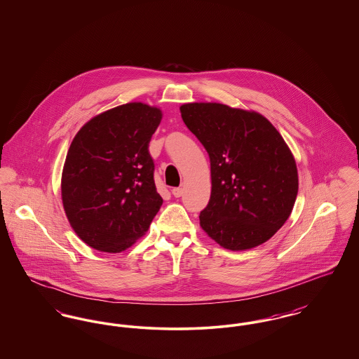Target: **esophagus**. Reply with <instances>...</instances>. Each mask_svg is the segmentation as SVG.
Returning <instances> with one entry per match:
<instances>
[{"mask_svg":"<svg viewBox=\"0 0 359 359\" xmlns=\"http://www.w3.org/2000/svg\"><path fill=\"white\" fill-rule=\"evenodd\" d=\"M172 195H173L175 198H180V196L183 195V188H173V189H172Z\"/></svg>","mask_w":359,"mask_h":359,"instance_id":"34e87169","label":"esophagus"}]
</instances>
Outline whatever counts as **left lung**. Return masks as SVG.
<instances>
[{
    "label": "left lung",
    "instance_id": "obj_1",
    "mask_svg": "<svg viewBox=\"0 0 359 359\" xmlns=\"http://www.w3.org/2000/svg\"><path fill=\"white\" fill-rule=\"evenodd\" d=\"M180 113L210 157L211 196L199 215L205 234L229 250L272 238L299 191L294 157L278 130L257 111L223 103H184Z\"/></svg>",
    "mask_w": 359,
    "mask_h": 359
}]
</instances>
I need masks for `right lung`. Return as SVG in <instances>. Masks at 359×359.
Listing matches in <instances>:
<instances>
[{"mask_svg": "<svg viewBox=\"0 0 359 359\" xmlns=\"http://www.w3.org/2000/svg\"><path fill=\"white\" fill-rule=\"evenodd\" d=\"M158 107L129 102L87 121L69 145L62 202L76 236L93 249L120 253L149 229L163 205L149 142Z\"/></svg>", "mask_w": 359, "mask_h": 359, "instance_id": "right-lung-1", "label": "right lung"}]
</instances>
